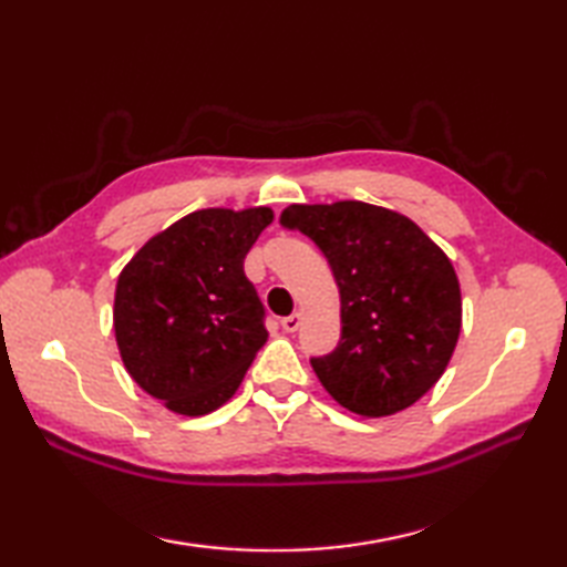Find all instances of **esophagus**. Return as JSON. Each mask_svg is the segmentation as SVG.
<instances>
[{"label": "esophagus", "mask_w": 567, "mask_h": 567, "mask_svg": "<svg viewBox=\"0 0 567 567\" xmlns=\"http://www.w3.org/2000/svg\"><path fill=\"white\" fill-rule=\"evenodd\" d=\"M299 327H302V315H299V311H295L292 317H285V319H282V329H285L287 333H295Z\"/></svg>", "instance_id": "esophagus-1"}]
</instances>
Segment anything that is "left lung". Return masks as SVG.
Masks as SVG:
<instances>
[{
	"label": "left lung",
	"instance_id": "obj_1",
	"mask_svg": "<svg viewBox=\"0 0 567 567\" xmlns=\"http://www.w3.org/2000/svg\"><path fill=\"white\" fill-rule=\"evenodd\" d=\"M282 224L315 240L339 285L341 341L311 360L323 390L365 419L419 402L461 336L451 258L409 216L368 202L290 204Z\"/></svg>",
	"mask_w": 567,
	"mask_h": 567
}]
</instances>
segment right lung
<instances>
[{"instance_id": "add662e5", "label": "right lung", "mask_w": 567, "mask_h": 567, "mask_svg": "<svg viewBox=\"0 0 567 567\" xmlns=\"http://www.w3.org/2000/svg\"><path fill=\"white\" fill-rule=\"evenodd\" d=\"M272 219L270 207L197 209L151 236L118 272V355L173 414L226 404L268 341L244 260Z\"/></svg>"}]
</instances>
